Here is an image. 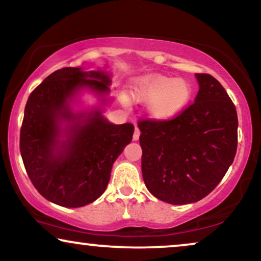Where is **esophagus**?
Wrapping results in <instances>:
<instances>
[{
	"instance_id": "esophagus-1",
	"label": "esophagus",
	"mask_w": 261,
	"mask_h": 261,
	"mask_svg": "<svg viewBox=\"0 0 261 261\" xmlns=\"http://www.w3.org/2000/svg\"><path fill=\"white\" fill-rule=\"evenodd\" d=\"M140 136H141L140 128L136 127V128H135V133H134V136H133L134 141H138V140H140Z\"/></svg>"
}]
</instances>
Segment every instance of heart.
Returning a JSON list of instances; mask_svg holds the SVG:
<instances>
[{
  "label": "heart",
  "mask_w": 261,
  "mask_h": 261,
  "mask_svg": "<svg viewBox=\"0 0 261 261\" xmlns=\"http://www.w3.org/2000/svg\"><path fill=\"white\" fill-rule=\"evenodd\" d=\"M193 94V85L186 79L147 74L134 82L128 97L136 103H147V117L164 123L182 113L190 103Z\"/></svg>",
  "instance_id": "1"
}]
</instances>
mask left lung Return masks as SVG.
<instances>
[{"mask_svg": "<svg viewBox=\"0 0 261 261\" xmlns=\"http://www.w3.org/2000/svg\"><path fill=\"white\" fill-rule=\"evenodd\" d=\"M195 77V101L178 117L138 124L144 184L155 197L171 204L197 202L208 195L236 155L235 105L212 75Z\"/></svg>", "mask_w": 261, "mask_h": 261, "instance_id": "1", "label": "left lung"}]
</instances>
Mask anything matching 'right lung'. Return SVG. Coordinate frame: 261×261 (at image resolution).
I'll list each match as a JSON object with an SVG mask.
<instances>
[{"instance_id":"obj_1","label":"right lung","mask_w":261,"mask_h":261,"mask_svg":"<svg viewBox=\"0 0 261 261\" xmlns=\"http://www.w3.org/2000/svg\"><path fill=\"white\" fill-rule=\"evenodd\" d=\"M111 78L101 68L64 67L29 96L20 130L21 158L32 184L53 203L77 208L97 200L114 161L133 140V124L115 125L103 115L113 100ZM84 92L99 103L84 108Z\"/></svg>"}]
</instances>
